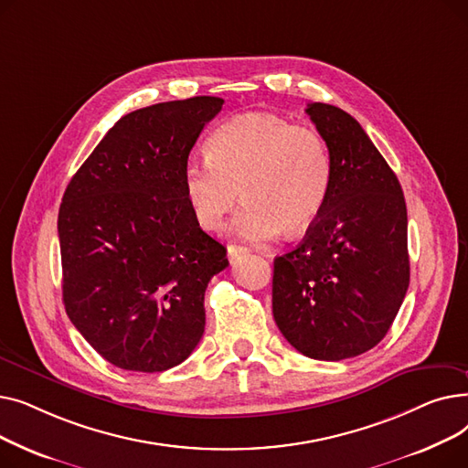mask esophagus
I'll list each match as a JSON object with an SVG mask.
<instances>
[{
	"label": "esophagus",
	"instance_id": "esophagus-1",
	"mask_svg": "<svg viewBox=\"0 0 468 468\" xmlns=\"http://www.w3.org/2000/svg\"><path fill=\"white\" fill-rule=\"evenodd\" d=\"M249 252V249H244V247H237V244H229L228 247V256H229V260L233 261V260H237L239 256H242V254H247Z\"/></svg>",
	"mask_w": 468,
	"mask_h": 468
}]
</instances>
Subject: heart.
I'll use <instances>...</instances> for the list:
<instances>
[{
  "mask_svg": "<svg viewBox=\"0 0 468 468\" xmlns=\"http://www.w3.org/2000/svg\"><path fill=\"white\" fill-rule=\"evenodd\" d=\"M205 159L184 165L186 201L201 228L218 231L240 199L233 231L254 242L300 235L323 212L334 178L326 138L273 113H244L219 125Z\"/></svg>",
  "mask_w": 468,
  "mask_h": 468,
  "instance_id": "obj_1",
  "label": "heart"
}]
</instances>
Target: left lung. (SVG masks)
<instances>
[{"label": "left lung", "mask_w": 468, "mask_h": 468, "mask_svg": "<svg viewBox=\"0 0 468 468\" xmlns=\"http://www.w3.org/2000/svg\"><path fill=\"white\" fill-rule=\"evenodd\" d=\"M305 112L330 145L334 178L305 239L275 258L273 316L302 355L343 360L376 347L404 302L408 212L397 175L355 117L323 102Z\"/></svg>", "instance_id": "obj_1"}]
</instances>
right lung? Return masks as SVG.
I'll use <instances>...</instances> for the list:
<instances>
[{"instance_id": "obj_1", "label": "right lung", "mask_w": 468, "mask_h": 468, "mask_svg": "<svg viewBox=\"0 0 468 468\" xmlns=\"http://www.w3.org/2000/svg\"><path fill=\"white\" fill-rule=\"evenodd\" d=\"M224 98L121 117L69 180L58 210L62 298L89 346L122 370L165 372L205 332V290L229 265L184 193L191 147Z\"/></svg>"}]
</instances>
